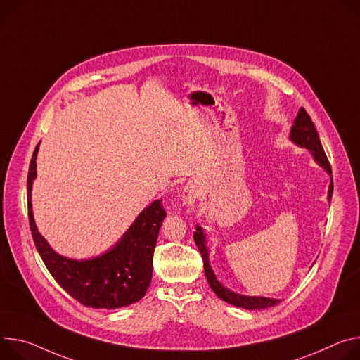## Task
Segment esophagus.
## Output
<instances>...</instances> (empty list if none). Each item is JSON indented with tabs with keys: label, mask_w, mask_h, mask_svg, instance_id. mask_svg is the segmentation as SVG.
I'll return each mask as SVG.
<instances>
[{
	"label": "esophagus",
	"mask_w": 360,
	"mask_h": 360,
	"mask_svg": "<svg viewBox=\"0 0 360 360\" xmlns=\"http://www.w3.org/2000/svg\"><path fill=\"white\" fill-rule=\"evenodd\" d=\"M201 195V188L195 184V182H188L184 189H182V193H181V200L185 205L188 207H192L195 204V201H197L200 198Z\"/></svg>",
	"instance_id": "34e87169"
}]
</instances>
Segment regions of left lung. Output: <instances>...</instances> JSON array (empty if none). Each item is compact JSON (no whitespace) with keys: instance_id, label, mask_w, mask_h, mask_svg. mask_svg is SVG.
Wrapping results in <instances>:
<instances>
[{"instance_id":"obj_1","label":"left lung","mask_w":360,"mask_h":360,"mask_svg":"<svg viewBox=\"0 0 360 360\" xmlns=\"http://www.w3.org/2000/svg\"><path fill=\"white\" fill-rule=\"evenodd\" d=\"M288 139L294 145H297L300 148H306L311 153L317 165L321 167L326 172L329 174L330 184H329V191H328V201L330 202L332 193H333V176H332L330 163L328 160V156H326V153L323 150V146L320 143L314 123L311 122L310 116L307 115V112L303 108H300L296 119H294V122H292ZM195 230L197 231L193 233V240L202 255L204 270H205L208 284L221 300L230 303L233 306H237V307H243L245 310H261V309L273 307L277 303H280L278 299H270V297H263V296H245V294H238L230 288H226L225 285H222L210 264V250L207 247V234L204 231V228L197 225L195 226Z\"/></svg>"}]
</instances>
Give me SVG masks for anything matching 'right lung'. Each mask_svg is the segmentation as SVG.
<instances>
[{
    "mask_svg": "<svg viewBox=\"0 0 360 360\" xmlns=\"http://www.w3.org/2000/svg\"><path fill=\"white\" fill-rule=\"evenodd\" d=\"M39 146L40 143L30 162L27 201L32 240L47 270L83 306L110 310L139 302L152 280L153 251L162 221L167 217L160 200L149 204L108 251L84 259L61 255L39 233L32 214L31 189L37 178Z\"/></svg>",
    "mask_w": 360,
    "mask_h": 360,
    "instance_id": "1",
    "label": "right lung"
}]
</instances>
